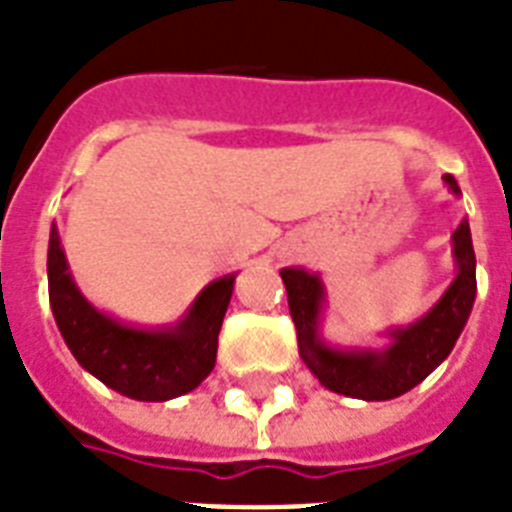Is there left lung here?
Masks as SVG:
<instances>
[{"mask_svg": "<svg viewBox=\"0 0 512 512\" xmlns=\"http://www.w3.org/2000/svg\"><path fill=\"white\" fill-rule=\"evenodd\" d=\"M444 183L454 196H460V185L452 175H444ZM452 244L457 265L452 284L422 319L409 327L388 329V345L382 348L327 345L319 335L324 311L321 276L308 273L305 268H281L289 313L297 329V350L324 388L361 401H388L420 385L452 353L476 303V252L468 220L457 225Z\"/></svg>", "mask_w": 512, "mask_h": 512, "instance_id": "obj_1", "label": "left lung"}]
</instances>
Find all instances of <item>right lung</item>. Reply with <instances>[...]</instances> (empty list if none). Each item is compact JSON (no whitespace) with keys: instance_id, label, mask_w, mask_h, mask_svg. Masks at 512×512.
<instances>
[{"instance_id":"1","label":"right lung","mask_w":512,"mask_h":512,"mask_svg":"<svg viewBox=\"0 0 512 512\" xmlns=\"http://www.w3.org/2000/svg\"><path fill=\"white\" fill-rule=\"evenodd\" d=\"M233 281L236 276L228 273L207 284L172 327H127L100 313L79 292L58 228L55 223L50 228L47 287L60 335L82 369L135 401H170L191 393L215 369L217 335L231 303Z\"/></svg>"}]
</instances>
